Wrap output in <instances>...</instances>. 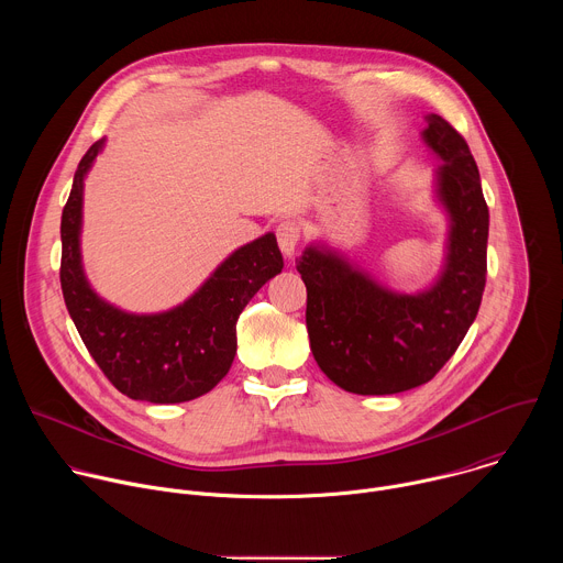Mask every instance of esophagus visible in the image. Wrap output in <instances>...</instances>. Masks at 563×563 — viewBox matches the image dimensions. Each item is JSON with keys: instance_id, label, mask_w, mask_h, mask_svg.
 I'll use <instances>...</instances> for the list:
<instances>
[{"instance_id": "1", "label": "esophagus", "mask_w": 563, "mask_h": 563, "mask_svg": "<svg viewBox=\"0 0 563 563\" xmlns=\"http://www.w3.org/2000/svg\"><path fill=\"white\" fill-rule=\"evenodd\" d=\"M276 238H278V247L280 252L291 258L296 254V247H298V240H300V227L291 220H283L278 227H276Z\"/></svg>"}]
</instances>
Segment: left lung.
<instances>
[{"mask_svg":"<svg viewBox=\"0 0 563 563\" xmlns=\"http://www.w3.org/2000/svg\"><path fill=\"white\" fill-rule=\"evenodd\" d=\"M426 122L421 137L441 159L434 198L448 216L439 276L421 291H396L320 240L296 261L307 287L311 354L345 391L398 394L432 380L461 345L484 296L490 213L476 163L441 115L430 113Z\"/></svg>","mask_w":563,"mask_h":563,"instance_id":"8db88e82","label":"left lung"}]
</instances>
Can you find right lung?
<instances>
[{
  "instance_id": "right-lung-1",
  "label": "right lung",
  "mask_w": 563,
  "mask_h": 563,
  "mask_svg": "<svg viewBox=\"0 0 563 563\" xmlns=\"http://www.w3.org/2000/svg\"><path fill=\"white\" fill-rule=\"evenodd\" d=\"M98 140L79 159L62 211V294L73 323L107 378L129 398L185 404L213 389L235 356V323L254 294L283 269L269 231L231 252L180 305L131 313L96 294L79 250L85 178L104 148Z\"/></svg>"
}]
</instances>
